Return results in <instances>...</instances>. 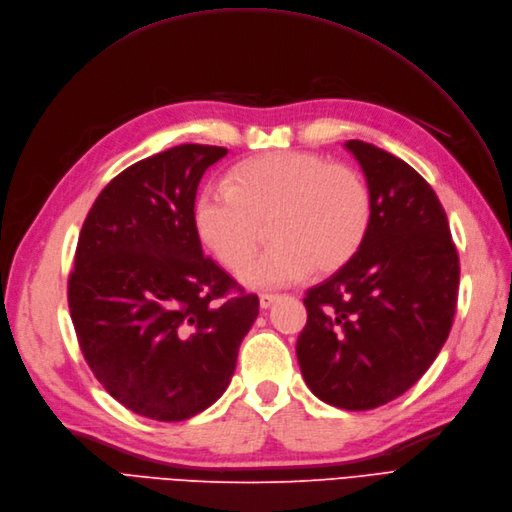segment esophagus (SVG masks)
<instances>
[{"label": "esophagus", "instance_id": "34e87169", "mask_svg": "<svg viewBox=\"0 0 512 512\" xmlns=\"http://www.w3.org/2000/svg\"><path fill=\"white\" fill-rule=\"evenodd\" d=\"M279 300V296L277 294H260V309L262 311H267V309H271V306L275 304Z\"/></svg>", "mask_w": 512, "mask_h": 512}]
</instances>
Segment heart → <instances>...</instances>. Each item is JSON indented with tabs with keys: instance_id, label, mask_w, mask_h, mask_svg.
Segmentation results:
<instances>
[{
	"instance_id": "b5f03b06",
	"label": "heart",
	"mask_w": 512,
	"mask_h": 512,
	"mask_svg": "<svg viewBox=\"0 0 512 512\" xmlns=\"http://www.w3.org/2000/svg\"><path fill=\"white\" fill-rule=\"evenodd\" d=\"M195 231L224 269L244 267L267 228L272 248L239 273L254 290H275L306 273L349 264L372 222V193L351 166L304 151H277L235 166L229 187L206 185L193 206Z\"/></svg>"
}]
</instances>
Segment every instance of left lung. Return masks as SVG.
<instances>
[{
	"label": "left lung",
	"mask_w": 512,
	"mask_h": 512,
	"mask_svg": "<svg viewBox=\"0 0 512 512\" xmlns=\"http://www.w3.org/2000/svg\"><path fill=\"white\" fill-rule=\"evenodd\" d=\"M372 193L359 252L306 292L296 355L306 386L340 410L397 399L437 359L456 313L460 262L439 197L407 163L344 142Z\"/></svg>",
	"instance_id": "left-lung-1"
}]
</instances>
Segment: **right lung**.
<instances>
[{"mask_svg": "<svg viewBox=\"0 0 512 512\" xmlns=\"http://www.w3.org/2000/svg\"><path fill=\"white\" fill-rule=\"evenodd\" d=\"M229 151L178 145L115 176L81 227L69 311L90 370L121 405L180 422L227 391L258 296L203 256L199 180Z\"/></svg>", "mask_w": 512, "mask_h": 512, "instance_id": "obj_1", "label": "right lung"}]
</instances>
